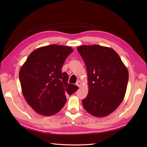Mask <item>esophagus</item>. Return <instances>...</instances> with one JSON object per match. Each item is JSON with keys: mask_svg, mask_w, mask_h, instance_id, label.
<instances>
[{"mask_svg": "<svg viewBox=\"0 0 147 147\" xmlns=\"http://www.w3.org/2000/svg\"><path fill=\"white\" fill-rule=\"evenodd\" d=\"M76 85H77L78 86L80 87L81 86H82V82H80V81H78V82L76 83Z\"/></svg>", "mask_w": 147, "mask_h": 147, "instance_id": "34e87169", "label": "esophagus"}]
</instances>
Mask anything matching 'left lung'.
<instances>
[{
  "mask_svg": "<svg viewBox=\"0 0 147 147\" xmlns=\"http://www.w3.org/2000/svg\"><path fill=\"white\" fill-rule=\"evenodd\" d=\"M86 65L88 93L82 100L85 110L104 117L113 112L126 94L129 73L114 49L98 45L77 48Z\"/></svg>",
  "mask_w": 147,
  "mask_h": 147,
  "instance_id": "left-lung-1",
  "label": "left lung"
}]
</instances>
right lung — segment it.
I'll use <instances>...</instances> for the list:
<instances>
[{
	"label": "right lung",
	"instance_id": "right-lung-1",
	"mask_svg": "<svg viewBox=\"0 0 147 147\" xmlns=\"http://www.w3.org/2000/svg\"><path fill=\"white\" fill-rule=\"evenodd\" d=\"M71 47L50 45L33 51L22 65L20 78L21 90L28 104L43 115L57 114L78 86L68 83V75L61 69Z\"/></svg>",
	"mask_w": 147,
	"mask_h": 147
}]
</instances>
